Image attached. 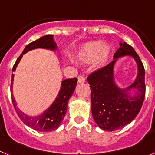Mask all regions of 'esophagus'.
Listing matches in <instances>:
<instances>
[{"mask_svg": "<svg viewBox=\"0 0 155 155\" xmlns=\"http://www.w3.org/2000/svg\"><path fill=\"white\" fill-rule=\"evenodd\" d=\"M78 83L82 84V83H84V82H85V78L83 76H79L78 78Z\"/></svg>", "mask_w": 155, "mask_h": 155, "instance_id": "esophagus-1", "label": "esophagus"}]
</instances>
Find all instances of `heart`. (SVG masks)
<instances>
[{
	"label": "heart",
	"mask_w": 155,
	"mask_h": 155,
	"mask_svg": "<svg viewBox=\"0 0 155 155\" xmlns=\"http://www.w3.org/2000/svg\"><path fill=\"white\" fill-rule=\"evenodd\" d=\"M110 53V47L103 45L102 42H89L82 48L78 53V58L84 63H91L94 61L97 68H101L107 61Z\"/></svg>",
	"instance_id": "b5f03b06"
}]
</instances>
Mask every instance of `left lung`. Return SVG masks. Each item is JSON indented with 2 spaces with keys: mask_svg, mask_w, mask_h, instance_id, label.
<instances>
[{
  "mask_svg": "<svg viewBox=\"0 0 155 155\" xmlns=\"http://www.w3.org/2000/svg\"><path fill=\"white\" fill-rule=\"evenodd\" d=\"M120 45L110 64L87 77L93 118L100 128L106 131L117 130L132 122L141 109L145 97L143 63L132 46L127 42H121ZM124 55H130L134 59L138 73L134 83L123 90L114 83L113 69L117 59ZM130 91H135L133 96Z\"/></svg>",
  "mask_w": 155,
  "mask_h": 155,
  "instance_id": "obj_1",
  "label": "left lung"
}]
</instances>
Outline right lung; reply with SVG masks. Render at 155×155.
Wrapping results in <instances>:
<instances>
[{"label": "right lung", "instance_id": "right-lung-1", "mask_svg": "<svg viewBox=\"0 0 155 155\" xmlns=\"http://www.w3.org/2000/svg\"><path fill=\"white\" fill-rule=\"evenodd\" d=\"M53 35H47L41 37L39 39L31 42L26 46L23 50L22 53L19 56L17 59L15 64L12 68V71H15L16 68L19 61H21V57L25 53L37 48H43L50 50H56L57 49V44L53 39ZM14 74H12V83H11V93H12V100L13 103L14 108L15 109L16 113L19 118L25 124H26L28 127L31 129L35 130L39 132H50L57 129L62 122L63 119L67 113V108H68V101L71 98V95L75 90L77 85L78 79L71 78L64 80L61 83V87L60 90L58 95L56 98L55 101L53 102L50 108H48L43 113L37 116H29L25 114L17 106L14 95L12 94V86H13Z\"/></svg>", "mask_w": 155, "mask_h": 155}]
</instances>
